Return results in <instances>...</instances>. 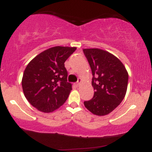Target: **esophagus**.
<instances>
[{
	"label": "esophagus",
	"mask_w": 152,
	"mask_h": 152,
	"mask_svg": "<svg viewBox=\"0 0 152 152\" xmlns=\"http://www.w3.org/2000/svg\"><path fill=\"white\" fill-rule=\"evenodd\" d=\"M81 81H82V80L81 79V78H78V81L76 82V83H75V85H76V86H78L80 85V83H81Z\"/></svg>",
	"instance_id": "obj_1"
}]
</instances>
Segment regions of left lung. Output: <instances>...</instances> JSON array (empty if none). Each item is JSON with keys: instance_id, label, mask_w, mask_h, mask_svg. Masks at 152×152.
<instances>
[{"instance_id": "obj_1", "label": "left lung", "mask_w": 152, "mask_h": 152, "mask_svg": "<svg viewBox=\"0 0 152 152\" xmlns=\"http://www.w3.org/2000/svg\"><path fill=\"white\" fill-rule=\"evenodd\" d=\"M92 75L94 94L84 106L92 114L104 116L114 111L126 95L129 75L121 61L113 54L99 48L83 50Z\"/></svg>"}]
</instances>
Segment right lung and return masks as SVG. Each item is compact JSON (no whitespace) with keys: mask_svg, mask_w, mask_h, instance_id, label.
<instances>
[{"mask_svg":"<svg viewBox=\"0 0 152 152\" xmlns=\"http://www.w3.org/2000/svg\"><path fill=\"white\" fill-rule=\"evenodd\" d=\"M76 47L55 46L36 56L26 66L22 78L24 95L38 111L53 112L65 103L72 90L64 63Z\"/></svg>","mask_w":152,"mask_h":152,"instance_id":"add662e5","label":"right lung"}]
</instances>
